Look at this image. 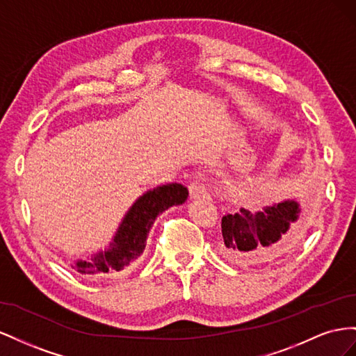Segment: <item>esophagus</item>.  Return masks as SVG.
I'll return each mask as SVG.
<instances>
[{"instance_id": "obj_1", "label": "esophagus", "mask_w": 356, "mask_h": 356, "mask_svg": "<svg viewBox=\"0 0 356 356\" xmlns=\"http://www.w3.org/2000/svg\"><path fill=\"white\" fill-rule=\"evenodd\" d=\"M189 194H191V198H202L207 195V189L206 186L201 184V181H192V184L189 185Z\"/></svg>"}]
</instances>
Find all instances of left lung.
<instances>
[{
  "instance_id": "8db88e82",
  "label": "left lung",
  "mask_w": 356,
  "mask_h": 356,
  "mask_svg": "<svg viewBox=\"0 0 356 356\" xmlns=\"http://www.w3.org/2000/svg\"><path fill=\"white\" fill-rule=\"evenodd\" d=\"M300 204L285 200L259 211L240 209L222 218L220 252L228 261L252 267L280 257L298 234Z\"/></svg>"
}]
</instances>
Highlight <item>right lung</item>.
Listing matches in <instances>:
<instances>
[{"label": "right lung", "mask_w": 356, "mask_h": 356, "mask_svg": "<svg viewBox=\"0 0 356 356\" xmlns=\"http://www.w3.org/2000/svg\"><path fill=\"white\" fill-rule=\"evenodd\" d=\"M189 195L181 184H168L147 191L125 215L106 250L76 262L77 273L89 279H101L125 270L146 248V238L155 219L172 206L184 204Z\"/></svg>", "instance_id": "1"}]
</instances>
